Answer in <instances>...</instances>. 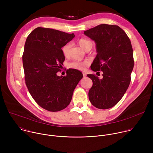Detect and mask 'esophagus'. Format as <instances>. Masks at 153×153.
Returning <instances> with one entry per match:
<instances>
[{
    "mask_svg": "<svg viewBox=\"0 0 153 153\" xmlns=\"http://www.w3.org/2000/svg\"><path fill=\"white\" fill-rule=\"evenodd\" d=\"M86 74L85 73H83V77H86Z\"/></svg>",
    "mask_w": 153,
    "mask_h": 153,
    "instance_id": "34e87169",
    "label": "esophagus"
}]
</instances>
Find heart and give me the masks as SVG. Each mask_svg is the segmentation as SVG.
I'll list each match as a JSON object with an SVG mask.
<instances>
[{
	"mask_svg": "<svg viewBox=\"0 0 153 153\" xmlns=\"http://www.w3.org/2000/svg\"><path fill=\"white\" fill-rule=\"evenodd\" d=\"M77 43L79 45V46L85 51H86L88 49L91 50L93 45V42L91 40L85 38L79 39L77 40ZM70 47H71V45L70 43H67L66 45H65L62 47V51L63 56L65 57H68L69 56ZM88 65H89V62L88 60H84L82 62L74 61L68 64V67L70 68L82 71V70H84L86 67H88Z\"/></svg>",
	"mask_w": 153,
	"mask_h": 153,
	"instance_id": "1",
	"label": "heart"
}]
</instances>
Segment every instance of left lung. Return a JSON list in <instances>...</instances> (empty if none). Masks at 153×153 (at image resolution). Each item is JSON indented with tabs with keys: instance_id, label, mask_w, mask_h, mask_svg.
Segmentation results:
<instances>
[{
	"instance_id": "8db88e82",
	"label": "left lung",
	"mask_w": 153,
	"mask_h": 153,
	"mask_svg": "<svg viewBox=\"0 0 153 153\" xmlns=\"http://www.w3.org/2000/svg\"><path fill=\"white\" fill-rule=\"evenodd\" d=\"M84 34L96 43L97 54L91 69L103 72L102 79L94 74L87 75L93 81L89 99L97 108H112L122 98L130 83L134 67L131 41L126 33L115 25L101 24Z\"/></svg>"
}]
</instances>
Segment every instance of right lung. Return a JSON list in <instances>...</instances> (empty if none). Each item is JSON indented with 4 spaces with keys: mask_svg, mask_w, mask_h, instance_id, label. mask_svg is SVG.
<instances>
[{
    "mask_svg": "<svg viewBox=\"0 0 153 153\" xmlns=\"http://www.w3.org/2000/svg\"><path fill=\"white\" fill-rule=\"evenodd\" d=\"M74 34L38 27L27 37L22 56L25 83L36 102L46 110L61 111L70 104L73 91L83 77L77 70L68 69L58 76L65 59L62 48Z\"/></svg>",
    "mask_w": 153,
    "mask_h": 153,
    "instance_id": "add662e5",
    "label": "right lung"
}]
</instances>
